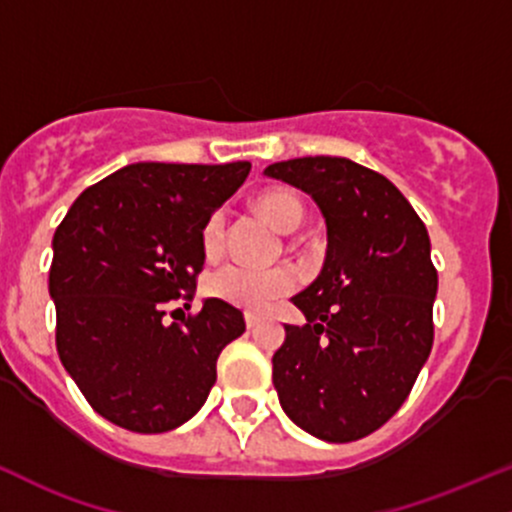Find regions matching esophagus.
Wrapping results in <instances>:
<instances>
[{
	"mask_svg": "<svg viewBox=\"0 0 512 512\" xmlns=\"http://www.w3.org/2000/svg\"><path fill=\"white\" fill-rule=\"evenodd\" d=\"M260 323H262L260 316H255V313H245V325H247V330H255Z\"/></svg>",
	"mask_w": 512,
	"mask_h": 512,
	"instance_id": "34e87169",
	"label": "esophagus"
}]
</instances>
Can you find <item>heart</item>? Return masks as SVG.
Returning a JSON list of instances; mask_svg holds the SVG:
<instances>
[{
  "instance_id": "obj_1",
  "label": "heart",
  "mask_w": 512,
  "mask_h": 512,
  "mask_svg": "<svg viewBox=\"0 0 512 512\" xmlns=\"http://www.w3.org/2000/svg\"><path fill=\"white\" fill-rule=\"evenodd\" d=\"M257 209L272 223L274 228L289 230L299 228L303 218V206L289 189H265L257 196ZM201 247L209 257H216L223 250V213L216 211L206 218L201 228ZM296 286V274L286 267L260 269L245 265H226L213 272L206 282V291L218 301H226L235 308L262 313L274 301L282 299Z\"/></svg>"
}]
</instances>
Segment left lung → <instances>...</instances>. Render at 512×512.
Segmentation results:
<instances>
[{
  "instance_id": "8db88e82",
  "label": "left lung",
  "mask_w": 512,
  "mask_h": 512,
  "mask_svg": "<svg viewBox=\"0 0 512 512\" xmlns=\"http://www.w3.org/2000/svg\"><path fill=\"white\" fill-rule=\"evenodd\" d=\"M265 174L311 196L328 228L323 269L291 299L306 325H284L274 389L308 435L359 440L403 406L430 357L428 230L384 174L347 157H296Z\"/></svg>"
}]
</instances>
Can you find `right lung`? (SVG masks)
<instances>
[{
  "mask_svg": "<svg viewBox=\"0 0 512 512\" xmlns=\"http://www.w3.org/2000/svg\"><path fill=\"white\" fill-rule=\"evenodd\" d=\"M247 174L250 162H136L84 189L55 230L60 362L119 428L153 435L187 423L216 384L221 350L245 333L226 301L206 299L182 323H167L165 306L194 296L201 228Z\"/></svg>",
  "mask_w": 512,
  "mask_h": 512,
  "instance_id": "1",
  "label": "right lung"
}]
</instances>
